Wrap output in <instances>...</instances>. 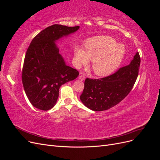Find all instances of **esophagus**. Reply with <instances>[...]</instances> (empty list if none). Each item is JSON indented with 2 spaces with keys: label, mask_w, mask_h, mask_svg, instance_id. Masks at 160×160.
Instances as JSON below:
<instances>
[{
  "label": "esophagus",
  "mask_w": 160,
  "mask_h": 160,
  "mask_svg": "<svg viewBox=\"0 0 160 160\" xmlns=\"http://www.w3.org/2000/svg\"><path fill=\"white\" fill-rule=\"evenodd\" d=\"M79 79H80L81 81H83V80L85 79V76L83 75H79Z\"/></svg>",
  "instance_id": "esophagus-1"
}]
</instances>
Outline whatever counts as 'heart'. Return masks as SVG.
<instances>
[{
  "label": "heart",
  "mask_w": 160,
  "mask_h": 160,
  "mask_svg": "<svg viewBox=\"0 0 160 160\" xmlns=\"http://www.w3.org/2000/svg\"><path fill=\"white\" fill-rule=\"evenodd\" d=\"M125 55V48L109 36L91 37L85 42V49L77 47L74 62L77 68L92 60L91 68L101 77L110 75L118 68Z\"/></svg>",
  "instance_id": "heart-1"
}]
</instances>
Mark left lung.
Here are the masks:
<instances>
[{
    "label": "left lung",
    "mask_w": 160,
    "mask_h": 160,
    "mask_svg": "<svg viewBox=\"0 0 160 160\" xmlns=\"http://www.w3.org/2000/svg\"><path fill=\"white\" fill-rule=\"evenodd\" d=\"M139 52L130 64L103 78L85 80L80 99L87 108L95 111L108 110L118 104L132 89L138 76L140 65Z\"/></svg>",
    "instance_id": "left-lung-1"
}]
</instances>
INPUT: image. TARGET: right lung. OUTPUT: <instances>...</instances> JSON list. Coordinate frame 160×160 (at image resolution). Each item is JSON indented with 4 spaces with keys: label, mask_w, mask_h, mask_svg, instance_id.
<instances>
[{
    "label": "right lung",
    "mask_w": 160,
    "mask_h": 160,
    "mask_svg": "<svg viewBox=\"0 0 160 160\" xmlns=\"http://www.w3.org/2000/svg\"><path fill=\"white\" fill-rule=\"evenodd\" d=\"M79 28V26L53 25L32 40L24 60L22 81L35 108L43 111L52 108L59 98L60 87L78 77V71L66 65L55 42Z\"/></svg>",
    "instance_id": "1"
}]
</instances>
